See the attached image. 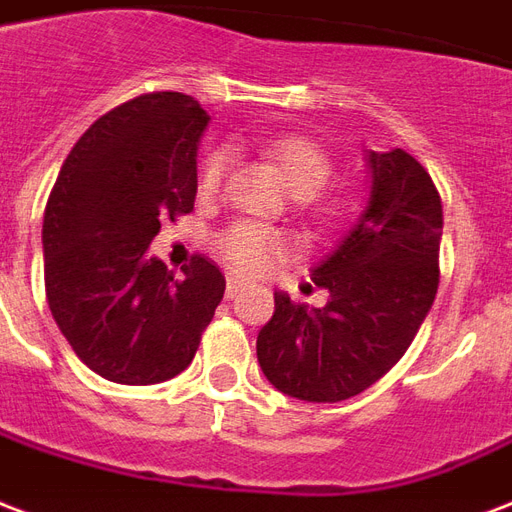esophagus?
Masks as SVG:
<instances>
[{
  "label": "esophagus",
  "instance_id": "obj_1",
  "mask_svg": "<svg viewBox=\"0 0 512 512\" xmlns=\"http://www.w3.org/2000/svg\"><path fill=\"white\" fill-rule=\"evenodd\" d=\"M242 280H237V278H232V275H229V278H226V299H234V297H240L242 294Z\"/></svg>",
  "mask_w": 512,
  "mask_h": 512
}]
</instances>
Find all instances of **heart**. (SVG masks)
<instances>
[{"instance_id":"heart-1","label":"heart","mask_w":512,"mask_h":512,"mask_svg":"<svg viewBox=\"0 0 512 512\" xmlns=\"http://www.w3.org/2000/svg\"><path fill=\"white\" fill-rule=\"evenodd\" d=\"M261 151L280 169L291 194H297L299 199L313 197L332 175V159L326 148L307 134H275L270 140H264ZM229 161H232L229 153L221 148L207 153L197 172L199 197L210 199L221 191L226 172H229ZM315 215L326 224H332L340 215V205L334 199H324L315 207ZM215 248L224 256L226 264L242 275H264V272L278 270L280 264H286L294 256V242L288 240L286 234L270 226L251 224V221H240L224 229L215 237Z\"/></svg>"}]
</instances>
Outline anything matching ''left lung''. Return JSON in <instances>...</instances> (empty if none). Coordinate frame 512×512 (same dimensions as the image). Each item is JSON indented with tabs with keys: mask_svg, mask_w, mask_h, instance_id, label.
<instances>
[{
	"mask_svg": "<svg viewBox=\"0 0 512 512\" xmlns=\"http://www.w3.org/2000/svg\"><path fill=\"white\" fill-rule=\"evenodd\" d=\"M361 215L313 267L324 307L275 291L256 337L261 372L288 397L343 402L386 375L413 343L440 283L443 202L410 153L370 151Z\"/></svg>",
	"mask_w": 512,
	"mask_h": 512,
	"instance_id": "1",
	"label": "left lung"
}]
</instances>
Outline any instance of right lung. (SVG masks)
Listing matches in <instances>:
<instances>
[{
    "instance_id": "1",
    "label": "right lung",
    "mask_w": 512,
    "mask_h": 512,
    "mask_svg": "<svg viewBox=\"0 0 512 512\" xmlns=\"http://www.w3.org/2000/svg\"><path fill=\"white\" fill-rule=\"evenodd\" d=\"M207 121L178 91L124 102L75 142L45 205L51 313L78 359L113 383L180 375L224 299V275L205 256L183 267V280L148 256L161 221L194 210Z\"/></svg>"
}]
</instances>
